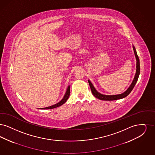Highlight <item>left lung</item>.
<instances>
[{
    "label": "left lung",
    "instance_id": "left-lung-1",
    "mask_svg": "<svg viewBox=\"0 0 155 155\" xmlns=\"http://www.w3.org/2000/svg\"><path fill=\"white\" fill-rule=\"evenodd\" d=\"M133 50H134V52L135 55L136 57V60H137V70H136V74L135 75L134 80L133 81L131 84L130 85V86L129 87L128 89L123 93H122L121 94L114 95H106L101 94L100 93H99L95 89L94 87L93 86V85L92 84V83H91V81H88L90 87L91 88V91L93 93V94L94 95V96L96 98H97L99 100H104V101H114V100H119L123 98L126 97H127L133 90V89L135 85L137 83V81H138L140 73V60H139V58L138 56L137 53L135 48L134 46H133Z\"/></svg>",
    "mask_w": 155,
    "mask_h": 155
}]
</instances>
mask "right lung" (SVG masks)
Wrapping results in <instances>:
<instances>
[{"mask_svg":"<svg viewBox=\"0 0 155 155\" xmlns=\"http://www.w3.org/2000/svg\"><path fill=\"white\" fill-rule=\"evenodd\" d=\"M69 95H70V86H69L67 88V90L66 91V93L64 95V98L62 99L61 101H60L58 103L55 104L54 105H52V106H50V107H46V108H42V109H53V108H57V107H58L61 105H63L66 101H67L69 97Z\"/></svg>","mask_w":155,"mask_h":155,"instance_id":"obj_1","label":"right lung"}]
</instances>
